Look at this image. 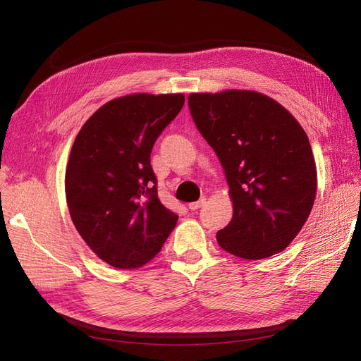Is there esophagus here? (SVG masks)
<instances>
[{"instance_id":"obj_1","label":"esophagus","mask_w":361,"mask_h":361,"mask_svg":"<svg viewBox=\"0 0 361 361\" xmlns=\"http://www.w3.org/2000/svg\"><path fill=\"white\" fill-rule=\"evenodd\" d=\"M206 203V199H200L199 202H192V203H188V207L191 211H197V209H200V207L203 206Z\"/></svg>"}]
</instances>
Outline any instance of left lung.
<instances>
[{
	"instance_id": "obj_1",
	"label": "left lung",
	"mask_w": 361,
	"mask_h": 361,
	"mask_svg": "<svg viewBox=\"0 0 361 361\" xmlns=\"http://www.w3.org/2000/svg\"><path fill=\"white\" fill-rule=\"evenodd\" d=\"M188 105L221 162L233 203L218 244L248 260L280 253L307 221L318 188L305 130L285 106L255 90L191 93Z\"/></svg>"
}]
</instances>
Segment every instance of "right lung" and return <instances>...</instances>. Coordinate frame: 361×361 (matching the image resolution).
Segmentation results:
<instances>
[{
    "mask_svg": "<svg viewBox=\"0 0 361 361\" xmlns=\"http://www.w3.org/2000/svg\"><path fill=\"white\" fill-rule=\"evenodd\" d=\"M185 104L182 93H134L104 104L76 135L64 176L72 223L105 264L146 265L178 215L158 199L150 154Z\"/></svg>",
    "mask_w": 361,
    "mask_h": 361,
    "instance_id": "1",
    "label": "right lung"
}]
</instances>
